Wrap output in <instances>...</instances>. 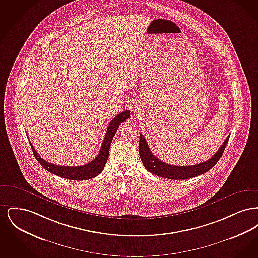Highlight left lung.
Masks as SVG:
<instances>
[{
  "label": "left lung",
  "mask_w": 258,
  "mask_h": 258,
  "mask_svg": "<svg viewBox=\"0 0 258 258\" xmlns=\"http://www.w3.org/2000/svg\"><path fill=\"white\" fill-rule=\"evenodd\" d=\"M229 136L230 135L226 137L221 148L217 151V153L211 159L195 165L178 166V165H171L161 161L152 154V152L150 151V148L148 146L147 141L145 140L144 136L142 135L139 136V144H138L139 155H140V159L143 162V165L145 166L148 171L151 172L152 174H155L162 178L172 179V180L190 179L200 174H204L209 171L219 161L228 142Z\"/></svg>",
  "instance_id": "obj_1"
}]
</instances>
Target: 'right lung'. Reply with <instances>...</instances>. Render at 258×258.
I'll list each match as a JSON object with an SVG mask.
<instances>
[{"label": "right lung", "mask_w": 258, "mask_h": 258, "mask_svg": "<svg viewBox=\"0 0 258 258\" xmlns=\"http://www.w3.org/2000/svg\"><path fill=\"white\" fill-rule=\"evenodd\" d=\"M131 112L128 110H124L118 114L108 124L106 134L104 136L102 145L100 148V151L98 153V156L95 158V160L90 161L85 165L81 166H61V165H56L53 163L47 162L46 160H43L40 158V156L37 153L35 150V147L32 145L31 141L30 145L33 150L34 156L37 159V161L41 164V166L46 169L50 173H53L57 176H60L63 179H69V180H75V181H83V180H89L92 178H95L98 176L99 173L103 170L105 163L108 160L109 156V149H110L111 142L116 134L117 130L119 128V125L121 123L126 121L130 118Z\"/></svg>", "instance_id": "obj_1"}]
</instances>
